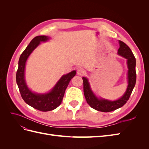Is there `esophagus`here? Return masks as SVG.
<instances>
[{
	"label": "esophagus",
	"instance_id": "34e87169",
	"mask_svg": "<svg viewBox=\"0 0 149 149\" xmlns=\"http://www.w3.org/2000/svg\"><path fill=\"white\" fill-rule=\"evenodd\" d=\"M85 71L83 68H78L77 70V74L79 76H83V74H84Z\"/></svg>",
	"mask_w": 149,
	"mask_h": 149
}]
</instances>
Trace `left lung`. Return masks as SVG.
Instances as JSON below:
<instances>
[{
    "label": "left lung",
    "instance_id": "8db88e82",
    "mask_svg": "<svg viewBox=\"0 0 149 149\" xmlns=\"http://www.w3.org/2000/svg\"><path fill=\"white\" fill-rule=\"evenodd\" d=\"M120 47L118 49V54L119 55L124 57L127 60L128 66V86L127 91L123 96L119 100L110 101L98 99L92 92L89 86L88 79L83 77V90L86 100L88 104L93 109L101 112H111L123 107L127 102L130 96L132 90L135 86L136 82V58H135L131 49L124 42L119 40Z\"/></svg>",
    "mask_w": 149,
    "mask_h": 149
}]
</instances>
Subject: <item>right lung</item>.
<instances>
[{"mask_svg":"<svg viewBox=\"0 0 149 149\" xmlns=\"http://www.w3.org/2000/svg\"><path fill=\"white\" fill-rule=\"evenodd\" d=\"M48 39V37L44 35L37 36L32 39L27 47L21 54L19 60V67L16 73V81L22 99L29 106L43 112L52 111L61 104L66 89L71 79L74 77L76 73V71H73L68 74L63 76L55 86L47 94H35L28 88L24 78L26 61L30 53L38 45L40 42H45Z\"/></svg>","mask_w":149,"mask_h":149,"instance_id":"add662e5","label":"right lung"}]
</instances>
